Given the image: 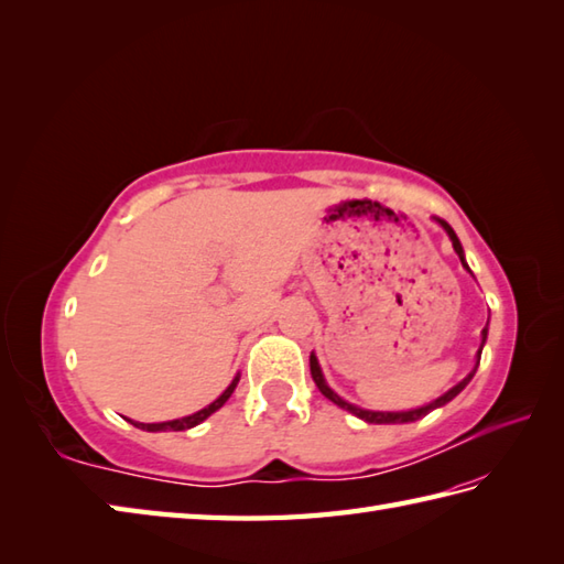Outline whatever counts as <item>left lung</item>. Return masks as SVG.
Wrapping results in <instances>:
<instances>
[{
    "label": "left lung",
    "mask_w": 564,
    "mask_h": 564,
    "mask_svg": "<svg viewBox=\"0 0 564 564\" xmlns=\"http://www.w3.org/2000/svg\"><path fill=\"white\" fill-rule=\"evenodd\" d=\"M436 223L443 227V230H446V235L451 237V242H453V249H455V254L460 257V261H463V267L470 271V267H467V261H465V251H463V245H460V239H458V235L453 232V227L446 223V220H441V218H436ZM473 273V271H470ZM487 327H489V319H487ZM487 327L482 329V341H480V349H477V361H475V368L470 370V373H467L458 386H453L448 392H443L441 398H436L434 402H429V404H424V406H416V410H406V412H376V410H364V406H356V404H351V402H346L344 398H339L337 392H334L329 386H327V380H325V373H322V368H319V361H317V356H315V351L310 354V373H313V380H315V386L319 388V392L325 394L327 400H332L334 404L337 406H341V410H346V412H351L354 416H358V419H364V422H368V424H410V422H416V419H422V416H426L429 412H434V410H438V406H443V404H448L455 394H460L463 390H465V386L467 382L473 380V376H475V370H477V366H480V356H482V346H485V341H487Z\"/></svg>",
    "instance_id": "obj_1"
}]
</instances>
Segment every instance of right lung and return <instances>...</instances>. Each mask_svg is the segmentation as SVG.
Returning a JSON list of instances; mask_svg holds the SVG:
<instances>
[{"label": "right lung", "instance_id": "right-lung-1", "mask_svg": "<svg viewBox=\"0 0 564 564\" xmlns=\"http://www.w3.org/2000/svg\"><path fill=\"white\" fill-rule=\"evenodd\" d=\"M237 382H239V373L232 378V382L225 388V392L220 394L218 400H213L208 406H203V410H198L196 414H188V416H182V419H172V422H158V424H142V422H133V419H128V422L133 424V426H138V429H142V431H186V429H194V426H198L200 422H206V419H208L213 412H218L220 406H223L227 400H230V394L235 392Z\"/></svg>", "mask_w": 564, "mask_h": 564}]
</instances>
